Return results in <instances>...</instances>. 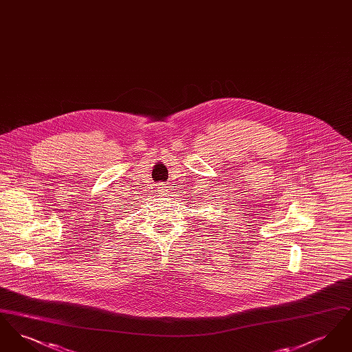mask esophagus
Returning a JSON list of instances; mask_svg holds the SVG:
<instances>
[{"instance_id": "obj_1", "label": "esophagus", "mask_w": 352, "mask_h": 352, "mask_svg": "<svg viewBox=\"0 0 352 352\" xmlns=\"http://www.w3.org/2000/svg\"><path fill=\"white\" fill-rule=\"evenodd\" d=\"M158 190H160L161 194H166L168 192V186L165 184H158Z\"/></svg>"}]
</instances>
